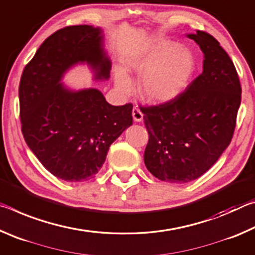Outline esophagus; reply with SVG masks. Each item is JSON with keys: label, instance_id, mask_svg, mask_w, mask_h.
Here are the masks:
<instances>
[{"label": "esophagus", "instance_id": "obj_1", "mask_svg": "<svg viewBox=\"0 0 255 255\" xmlns=\"http://www.w3.org/2000/svg\"><path fill=\"white\" fill-rule=\"evenodd\" d=\"M132 119L135 123H140L141 120H143V114H141V111L136 107H133L132 109Z\"/></svg>", "mask_w": 255, "mask_h": 255}]
</instances>
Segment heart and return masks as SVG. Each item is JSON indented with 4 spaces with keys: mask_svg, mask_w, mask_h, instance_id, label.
Returning a JSON list of instances; mask_svg holds the SVG:
<instances>
[{
    "mask_svg": "<svg viewBox=\"0 0 255 255\" xmlns=\"http://www.w3.org/2000/svg\"><path fill=\"white\" fill-rule=\"evenodd\" d=\"M129 72L143 75L139 90L146 101L164 105L175 100L191 82L196 72V58L187 47L164 41L146 50L135 51L125 59ZM117 88L130 92L131 80L123 70L115 73Z\"/></svg>",
    "mask_w": 255,
    "mask_h": 255,
    "instance_id": "b5f03b06",
    "label": "heart"
}]
</instances>
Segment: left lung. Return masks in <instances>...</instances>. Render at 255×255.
I'll use <instances>...</instances> for the list:
<instances>
[{
    "label": "left lung",
    "instance_id": "left-lung-1",
    "mask_svg": "<svg viewBox=\"0 0 255 255\" xmlns=\"http://www.w3.org/2000/svg\"><path fill=\"white\" fill-rule=\"evenodd\" d=\"M204 53L202 73L179 98L140 108L149 139L147 170L171 183H187L206 173L230 145L241 105L236 68L219 42L205 31L188 34Z\"/></svg>",
    "mask_w": 255,
    "mask_h": 255
}]
</instances>
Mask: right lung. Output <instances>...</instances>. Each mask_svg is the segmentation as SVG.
<instances>
[{"label":"right lung","mask_w":255,"mask_h":255,"mask_svg":"<svg viewBox=\"0 0 255 255\" xmlns=\"http://www.w3.org/2000/svg\"><path fill=\"white\" fill-rule=\"evenodd\" d=\"M86 64L93 80L110 77L102 29L71 25L42 42L24 67L19 86L24 140L51 174L68 182L94 178L110 145L132 125V105L111 106L101 91L72 90L65 73Z\"/></svg>","instance_id":"right-lung-1"}]
</instances>
